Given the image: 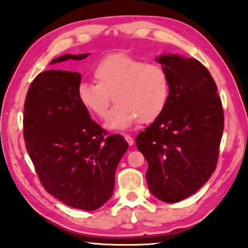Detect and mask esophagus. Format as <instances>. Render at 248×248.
<instances>
[{
	"label": "esophagus",
	"mask_w": 248,
	"mask_h": 248,
	"mask_svg": "<svg viewBox=\"0 0 248 248\" xmlns=\"http://www.w3.org/2000/svg\"><path fill=\"white\" fill-rule=\"evenodd\" d=\"M124 139H125V140H127V142H128L129 146H132L133 143H134L133 138H132V137H130L129 134H124Z\"/></svg>",
	"instance_id": "1"
}]
</instances>
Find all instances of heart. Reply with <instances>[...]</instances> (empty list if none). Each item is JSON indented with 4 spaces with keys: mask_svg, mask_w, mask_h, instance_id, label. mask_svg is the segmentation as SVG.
<instances>
[{
    "mask_svg": "<svg viewBox=\"0 0 248 248\" xmlns=\"http://www.w3.org/2000/svg\"><path fill=\"white\" fill-rule=\"evenodd\" d=\"M91 72L95 82L79 84L77 96L100 119L108 117L113 99L117 102L106 124L109 129H125L139 121L153 123L167 108L170 79L160 64L113 53L96 61Z\"/></svg>",
    "mask_w": 248,
    "mask_h": 248,
    "instance_id": "obj_1",
    "label": "heart"
}]
</instances>
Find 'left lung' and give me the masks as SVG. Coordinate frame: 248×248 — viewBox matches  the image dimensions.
<instances>
[{
  "mask_svg": "<svg viewBox=\"0 0 248 248\" xmlns=\"http://www.w3.org/2000/svg\"><path fill=\"white\" fill-rule=\"evenodd\" d=\"M157 61L169 75V103L135 143L148 162L150 192L175 203L197 192L215 171L224 109L215 81L200 61L177 55H163Z\"/></svg>",
  "mask_w": 248,
  "mask_h": 248,
  "instance_id": "obj_1",
  "label": "left lung"
}]
</instances>
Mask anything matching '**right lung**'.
<instances>
[{"label": "right lung", "instance_id": "right-lung-1", "mask_svg": "<svg viewBox=\"0 0 248 248\" xmlns=\"http://www.w3.org/2000/svg\"><path fill=\"white\" fill-rule=\"evenodd\" d=\"M86 57L66 53L51 64ZM80 79L77 72L59 70L34 78L24 101L23 138L45 190L71 207L94 211L113 195L128 143L90 118L77 96Z\"/></svg>", "mask_w": 248, "mask_h": 248}]
</instances>
